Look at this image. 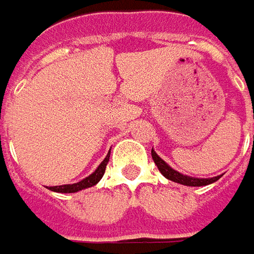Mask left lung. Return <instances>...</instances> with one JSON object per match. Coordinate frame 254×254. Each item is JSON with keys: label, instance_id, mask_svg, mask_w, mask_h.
<instances>
[{"label": "left lung", "instance_id": "obj_1", "mask_svg": "<svg viewBox=\"0 0 254 254\" xmlns=\"http://www.w3.org/2000/svg\"><path fill=\"white\" fill-rule=\"evenodd\" d=\"M151 155H152V159H154L155 165L158 166L159 172L162 173L163 176L166 179H169L172 182H176L179 185H183V186H193V187H200V186H207V185H211L214 182H217L221 176H215V178L210 179H200V178H193V176H187V175H183L180 172L175 171L173 168H171L168 163L163 161L162 158L159 155L155 152L154 149L151 151Z\"/></svg>", "mask_w": 254, "mask_h": 254}]
</instances>
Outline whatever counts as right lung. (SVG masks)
I'll return each mask as SVG.
<instances>
[{"label":"right lung","instance_id":"right-lung-1","mask_svg":"<svg viewBox=\"0 0 254 254\" xmlns=\"http://www.w3.org/2000/svg\"><path fill=\"white\" fill-rule=\"evenodd\" d=\"M109 158H110V152L106 155V158L100 162V165L96 168V171L91 173L88 178L82 179L81 182L78 183H72V185H63V186H52L49 187L52 191H56V193H76L79 190H83V189H88V187L95 186L100 179L103 178L105 175V169H106V165L109 162Z\"/></svg>","mask_w":254,"mask_h":254}]
</instances>
